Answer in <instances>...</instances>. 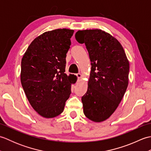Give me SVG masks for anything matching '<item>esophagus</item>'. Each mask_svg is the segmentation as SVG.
Segmentation results:
<instances>
[{
	"label": "esophagus",
	"mask_w": 151,
	"mask_h": 151,
	"mask_svg": "<svg viewBox=\"0 0 151 151\" xmlns=\"http://www.w3.org/2000/svg\"><path fill=\"white\" fill-rule=\"evenodd\" d=\"M75 75L76 77L78 78V79H81L82 78V74H81V73H77V74H76Z\"/></svg>",
	"instance_id": "esophagus-1"
}]
</instances>
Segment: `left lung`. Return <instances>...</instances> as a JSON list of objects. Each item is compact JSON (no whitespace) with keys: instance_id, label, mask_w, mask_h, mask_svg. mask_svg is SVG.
<instances>
[{"instance_id":"1","label":"left lung","mask_w":151,"mask_h":151,"mask_svg":"<svg viewBox=\"0 0 151 151\" xmlns=\"http://www.w3.org/2000/svg\"><path fill=\"white\" fill-rule=\"evenodd\" d=\"M75 38L85 43L91 65L88 90L82 97L84 114L93 121H105L127 90L129 62L120 43L104 31L79 30Z\"/></svg>"}]
</instances>
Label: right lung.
<instances>
[{"mask_svg":"<svg viewBox=\"0 0 151 151\" xmlns=\"http://www.w3.org/2000/svg\"><path fill=\"white\" fill-rule=\"evenodd\" d=\"M74 30L57 29L36 37L21 60V82L32 106L41 116L62 114L75 78L65 73Z\"/></svg>","mask_w":151,"mask_h":151,"instance_id":"right-lung-1","label":"right lung"}]
</instances>
